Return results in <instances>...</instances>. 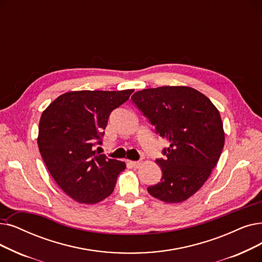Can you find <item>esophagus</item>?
<instances>
[{
	"instance_id": "esophagus-1",
	"label": "esophagus",
	"mask_w": 262,
	"mask_h": 262,
	"mask_svg": "<svg viewBox=\"0 0 262 262\" xmlns=\"http://www.w3.org/2000/svg\"><path fill=\"white\" fill-rule=\"evenodd\" d=\"M129 164H130L133 167H135V168H137V167H139V166L141 165L140 162H133V161H129Z\"/></svg>"
}]
</instances>
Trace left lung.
<instances>
[{
  "label": "left lung",
  "instance_id": "left-lung-1",
  "mask_svg": "<svg viewBox=\"0 0 262 262\" xmlns=\"http://www.w3.org/2000/svg\"><path fill=\"white\" fill-rule=\"evenodd\" d=\"M135 105L169 141L165 159H156L162 179L147 187L167 203L187 200L202 187L217 165L225 144L220 112L212 101L189 86L144 89L132 96Z\"/></svg>",
  "mask_w": 262,
  "mask_h": 262
}]
</instances>
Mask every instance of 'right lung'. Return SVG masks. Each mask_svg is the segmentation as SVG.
<instances>
[{
	"instance_id": "right-lung-1",
	"label": "right lung",
	"mask_w": 262,
	"mask_h": 262,
	"mask_svg": "<svg viewBox=\"0 0 262 262\" xmlns=\"http://www.w3.org/2000/svg\"><path fill=\"white\" fill-rule=\"evenodd\" d=\"M134 90L72 91L43 110L38 126L40 155L56 184L72 199L86 204L104 200L115 189L126 164L96 153L113 109Z\"/></svg>"
}]
</instances>
